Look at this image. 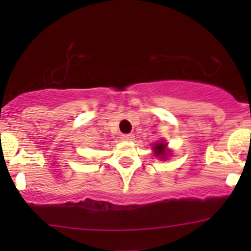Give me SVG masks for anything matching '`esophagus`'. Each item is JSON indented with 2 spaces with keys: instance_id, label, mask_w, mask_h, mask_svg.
<instances>
[{
  "instance_id": "esophagus-1",
  "label": "esophagus",
  "mask_w": 251,
  "mask_h": 251,
  "mask_svg": "<svg viewBox=\"0 0 251 251\" xmlns=\"http://www.w3.org/2000/svg\"><path fill=\"white\" fill-rule=\"evenodd\" d=\"M133 138H134L133 133H128V134H123L122 135V139L123 140H127V142H131V140H133Z\"/></svg>"
}]
</instances>
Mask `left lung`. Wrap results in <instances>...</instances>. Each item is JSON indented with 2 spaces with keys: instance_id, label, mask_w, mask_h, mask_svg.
I'll return each instance as SVG.
<instances>
[{
  "instance_id": "1",
  "label": "left lung",
  "mask_w": 251,
  "mask_h": 251,
  "mask_svg": "<svg viewBox=\"0 0 251 251\" xmlns=\"http://www.w3.org/2000/svg\"><path fill=\"white\" fill-rule=\"evenodd\" d=\"M152 149H153L155 157L159 158V159H166L171 154L168 150V144L164 142H158L157 144H154V146Z\"/></svg>"
}]
</instances>
